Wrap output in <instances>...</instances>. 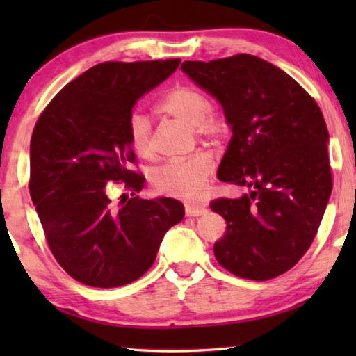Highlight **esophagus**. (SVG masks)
Listing matches in <instances>:
<instances>
[{
	"label": "esophagus",
	"instance_id": "34e87169",
	"mask_svg": "<svg viewBox=\"0 0 356 356\" xmlns=\"http://www.w3.org/2000/svg\"><path fill=\"white\" fill-rule=\"evenodd\" d=\"M206 212H207V210L204 207H186L185 209L186 216H200V215H204Z\"/></svg>",
	"mask_w": 356,
	"mask_h": 356
}]
</instances>
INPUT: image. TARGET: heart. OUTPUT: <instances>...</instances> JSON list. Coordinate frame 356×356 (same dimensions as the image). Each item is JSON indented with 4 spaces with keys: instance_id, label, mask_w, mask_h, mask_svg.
<instances>
[{
    "instance_id": "heart-1",
    "label": "heart",
    "mask_w": 356,
    "mask_h": 356,
    "mask_svg": "<svg viewBox=\"0 0 356 356\" xmlns=\"http://www.w3.org/2000/svg\"><path fill=\"white\" fill-rule=\"evenodd\" d=\"M159 110L193 127L197 138L221 140L227 134L229 122L225 113L210 105V100L200 89L176 86L160 100ZM130 146L141 156L154 154L152 122L141 111H134L127 120ZM213 163L207 154L197 152L186 159H174L156 168L152 184L160 195L196 201L206 191Z\"/></svg>"
}]
</instances>
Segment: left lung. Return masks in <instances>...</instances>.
<instances>
[{"label":"left lung","instance_id":"obj_1","mask_svg":"<svg viewBox=\"0 0 356 356\" xmlns=\"http://www.w3.org/2000/svg\"><path fill=\"white\" fill-rule=\"evenodd\" d=\"M180 69L220 102L231 125L218 179L246 188L210 202L227 225L216 261L240 278H276L309 250L333 190L321 108L291 75L252 55Z\"/></svg>","mask_w":356,"mask_h":356}]
</instances>
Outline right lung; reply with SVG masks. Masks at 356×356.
Returning a JSON list of instances; mask_svg holds the SVG:
<instances>
[{
    "instance_id": "obj_1",
    "label": "right lung",
    "mask_w": 356,
    "mask_h": 356,
    "mask_svg": "<svg viewBox=\"0 0 356 356\" xmlns=\"http://www.w3.org/2000/svg\"><path fill=\"white\" fill-rule=\"evenodd\" d=\"M180 59L94 65L59 91L35 122L29 193L47 243L72 278L91 287L134 282L155 262L166 231L184 218L172 197L140 200L144 176L127 120L136 100ZM114 183L124 193L111 196Z\"/></svg>"
}]
</instances>
